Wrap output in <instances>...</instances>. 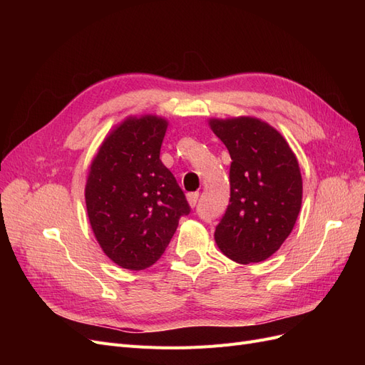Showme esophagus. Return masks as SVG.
<instances>
[{"label":"esophagus","instance_id":"1","mask_svg":"<svg viewBox=\"0 0 365 365\" xmlns=\"http://www.w3.org/2000/svg\"><path fill=\"white\" fill-rule=\"evenodd\" d=\"M197 197H200V193H189V195H187V201H189L190 207H195L197 204Z\"/></svg>","mask_w":365,"mask_h":365}]
</instances>
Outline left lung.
Listing matches in <instances>:
<instances>
[{
	"label": "left lung",
	"instance_id": "8db88e82",
	"mask_svg": "<svg viewBox=\"0 0 365 365\" xmlns=\"http://www.w3.org/2000/svg\"><path fill=\"white\" fill-rule=\"evenodd\" d=\"M208 125L231 157L230 204L216 244L240 264L267 260L288 239L302 208L295 153L277 129L256 117L210 118Z\"/></svg>",
	"mask_w": 365,
	"mask_h": 365
}]
</instances>
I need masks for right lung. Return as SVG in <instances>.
<instances>
[{"label": "right lung", "instance_id": "add662e5", "mask_svg": "<svg viewBox=\"0 0 365 365\" xmlns=\"http://www.w3.org/2000/svg\"><path fill=\"white\" fill-rule=\"evenodd\" d=\"M168 125L164 117L130 115L109 132L91 161L88 219L98 245L120 268L152 267L180 217L190 213L181 187L160 160Z\"/></svg>", "mask_w": 365, "mask_h": 365}]
</instances>
